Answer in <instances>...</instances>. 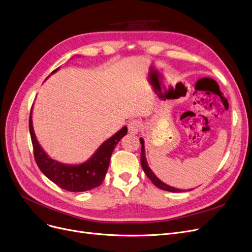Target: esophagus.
<instances>
[{
	"label": "esophagus",
	"mask_w": 252,
	"mask_h": 252,
	"mask_svg": "<svg viewBox=\"0 0 252 252\" xmlns=\"http://www.w3.org/2000/svg\"><path fill=\"white\" fill-rule=\"evenodd\" d=\"M127 128H128V133L138 134L141 129V123L139 120H132V122L128 123Z\"/></svg>",
	"instance_id": "1"
}]
</instances>
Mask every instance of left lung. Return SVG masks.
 I'll return each instance as SVG.
<instances>
[{
    "label": "left lung",
    "mask_w": 252,
    "mask_h": 252,
    "mask_svg": "<svg viewBox=\"0 0 252 252\" xmlns=\"http://www.w3.org/2000/svg\"><path fill=\"white\" fill-rule=\"evenodd\" d=\"M140 143L142 144L141 146V166L142 168H143L145 174L147 175V177L152 181V183L156 185L157 188L160 189H163V190H167V191H171V192H180L182 191L181 189H176V188H173V187H170V185L166 184L165 182H162L160 179H158L157 177V175L152 172V170L149 168L148 166V162L146 160V157H145V145H144V140L143 138H140ZM189 190H191V189H189Z\"/></svg>",
    "instance_id": "left-lung-1"
}]
</instances>
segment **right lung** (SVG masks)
Wrapping results in <instances>:
<instances>
[{
	"mask_svg": "<svg viewBox=\"0 0 252 252\" xmlns=\"http://www.w3.org/2000/svg\"><path fill=\"white\" fill-rule=\"evenodd\" d=\"M59 69L60 68L54 70L51 75L58 72ZM32 107L29 126L32 147H34V157L41 172L49 180L59 185L61 189L69 191H86L101 185L105 178L109 163H110L112 152L120 139L126 135L127 127L123 126L117 133L104 141L89 159L72 165V163H63L51 158L42 148L37 140L34 126H32Z\"/></svg>",
	"mask_w": 252,
	"mask_h": 252,
	"instance_id": "add662e5",
	"label": "right lung"
}]
</instances>
